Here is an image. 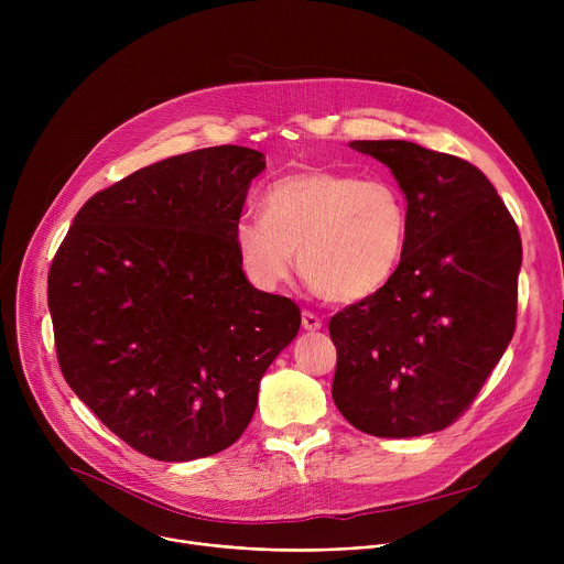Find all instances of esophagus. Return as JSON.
I'll return each mask as SVG.
<instances>
[{
	"label": "esophagus",
	"instance_id": "esophagus-1",
	"mask_svg": "<svg viewBox=\"0 0 564 564\" xmlns=\"http://www.w3.org/2000/svg\"><path fill=\"white\" fill-rule=\"evenodd\" d=\"M301 324H303V328H305V330H318L321 326H324V321H321V316H318V314H314V312H310V310H303V314H301Z\"/></svg>",
	"mask_w": 564,
	"mask_h": 564
}]
</instances>
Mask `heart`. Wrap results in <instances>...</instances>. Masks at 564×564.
<instances>
[{
    "instance_id": "obj_1",
    "label": "heart",
    "mask_w": 564,
    "mask_h": 564,
    "mask_svg": "<svg viewBox=\"0 0 564 564\" xmlns=\"http://www.w3.org/2000/svg\"><path fill=\"white\" fill-rule=\"evenodd\" d=\"M409 209L379 178L307 170L272 183L263 216L234 225V246L259 288L283 283L299 252L303 281L326 301L357 303L394 276L406 250Z\"/></svg>"
}]
</instances>
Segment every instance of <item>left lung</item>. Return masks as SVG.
Segmentation results:
<instances>
[{
  "instance_id": "1",
  "label": "left lung",
  "mask_w": 564,
  "mask_h": 564,
  "mask_svg": "<svg viewBox=\"0 0 564 564\" xmlns=\"http://www.w3.org/2000/svg\"><path fill=\"white\" fill-rule=\"evenodd\" d=\"M409 203L406 250L377 294L330 318L333 399L375 437L451 426L505 355L518 312L522 240L491 181L406 140H355Z\"/></svg>"
}]
</instances>
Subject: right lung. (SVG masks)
Wrapping results in <instances>:
<instances>
[{"label":"right lung","mask_w":564,"mask_h":564,"mask_svg":"<svg viewBox=\"0 0 564 564\" xmlns=\"http://www.w3.org/2000/svg\"><path fill=\"white\" fill-rule=\"evenodd\" d=\"M261 151L160 160L91 196L48 270L59 370L133 451L189 462L248 429L299 305L257 290L234 246Z\"/></svg>","instance_id":"obj_1"}]
</instances>
